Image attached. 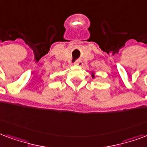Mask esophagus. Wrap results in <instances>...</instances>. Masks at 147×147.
Masks as SVG:
<instances>
[{
  "label": "esophagus",
  "mask_w": 147,
  "mask_h": 147,
  "mask_svg": "<svg viewBox=\"0 0 147 147\" xmlns=\"http://www.w3.org/2000/svg\"><path fill=\"white\" fill-rule=\"evenodd\" d=\"M75 65H76V66H82L83 65V63H82V61H78L75 63Z\"/></svg>",
  "instance_id": "1"
}]
</instances>
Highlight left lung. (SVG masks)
I'll list each match as a JSON object with an SVG mask.
<instances>
[{
  "label": "left lung",
  "instance_id": "obj_1",
  "mask_svg": "<svg viewBox=\"0 0 147 147\" xmlns=\"http://www.w3.org/2000/svg\"><path fill=\"white\" fill-rule=\"evenodd\" d=\"M92 77H93V78H95V73H94L93 71H92Z\"/></svg>",
  "mask_w": 147,
  "mask_h": 147
}]
</instances>
